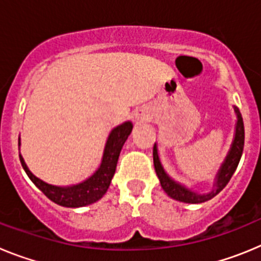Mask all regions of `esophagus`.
<instances>
[{
	"mask_svg": "<svg viewBox=\"0 0 261 261\" xmlns=\"http://www.w3.org/2000/svg\"><path fill=\"white\" fill-rule=\"evenodd\" d=\"M135 119L140 120V121H146L149 117H147V114L144 110H137L135 112Z\"/></svg>",
	"mask_w": 261,
	"mask_h": 261,
	"instance_id": "obj_1",
	"label": "esophagus"
}]
</instances>
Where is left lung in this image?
Masks as SVG:
<instances>
[{"mask_svg":"<svg viewBox=\"0 0 261 261\" xmlns=\"http://www.w3.org/2000/svg\"><path fill=\"white\" fill-rule=\"evenodd\" d=\"M234 111L237 114V124H235V135L234 140H232L231 147H230L229 153L226 155L225 161L221 165L220 170L217 172L216 179H214L213 190L208 193H197L193 192L192 190H188L187 187L183 184L177 183L174 179L168 176L167 172L165 171L161 159L158 155V149H156V144H154L153 147V161H154V168L158 175V179L161 181L163 191L167 193L170 197L177 201L187 202V204H201V202L208 201V200L213 199L214 196L218 195L221 191L226 187V184L229 183L231 179L232 174L235 172L238 163L241 161L242 153H243V146H244V125H243V119L239 112V110L234 106Z\"/></svg>","mask_w":261,"mask_h":261,"instance_id":"8db88e82","label":"left lung"}]
</instances>
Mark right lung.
Segmentation results:
<instances>
[{"label":"right lung","instance_id":"obj_1","mask_svg":"<svg viewBox=\"0 0 261 261\" xmlns=\"http://www.w3.org/2000/svg\"><path fill=\"white\" fill-rule=\"evenodd\" d=\"M132 128L133 124L130 121H125L121 125L112 129V132L110 133L107 142H106L102 163L89 179L80 184L68 187L52 186V184L45 183L32 174L27 167L23 156L19 154L20 163H22L23 170L26 171L27 176L31 179L32 183L35 184L50 201L57 205H61V206H65V208L86 206V205L93 204V202L98 201L99 199H102L105 193L107 192L111 180H112L115 171H116L120 151L123 149V145L125 144L128 136L132 132ZM18 144L20 146V140Z\"/></svg>","mask_w":261,"mask_h":261}]
</instances>
